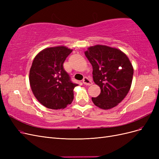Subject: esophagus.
I'll list each match as a JSON object with an SVG mask.
<instances>
[{
	"label": "esophagus",
	"mask_w": 159,
	"mask_h": 159,
	"mask_svg": "<svg viewBox=\"0 0 159 159\" xmlns=\"http://www.w3.org/2000/svg\"><path fill=\"white\" fill-rule=\"evenodd\" d=\"M83 83L84 84L87 85H92V81H91L89 78H88L87 77H85V78L83 79Z\"/></svg>",
	"instance_id": "obj_1"
}]
</instances>
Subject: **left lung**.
I'll list each match as a JSON object with an SVG mask.
<instances>
[{
  "instance_id": "left-lung-1",
  "label": "left lung",
  "mask_w": 159,
  "mask_h": 159,
  "mask_svg": "<svg viewBox=\"0 0 159 159\" xmlns=\"http://www.w3.org/2000/svg\"><path fill=\"white\" fill-rule=\"evenodd\" d=\"M85 55L93 68V79L101 93L92 98L96 106L109 109L117 106L131 88L133 68L123 52L103 45L89 47Z\"/></svg>"
}]
</instances>
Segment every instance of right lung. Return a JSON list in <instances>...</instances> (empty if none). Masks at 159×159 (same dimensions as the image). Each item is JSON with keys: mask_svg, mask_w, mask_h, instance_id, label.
<instances>
[{"mask_svg": "<svg viewBox=\"0 0 159 159\" xmlns=\"http://www.w3.org/2000/svg\"><path fill=\"white\" fill-rule=\"evenodd\" d=\"M72 52L65 46L48 48L33 60L29 81L33 94L46 107H66L74 99V89L78 84L71 81L63 64Z\"/></svg>", "mask_w": 159, "mask_h": 159, "instance_id": "obj_1", "label": "right lung"}]
</instances>
